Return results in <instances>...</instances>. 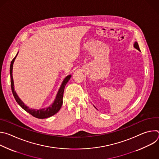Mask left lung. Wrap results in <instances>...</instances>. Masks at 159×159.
Masks as SVG:
<instances>
[{
    "instance_id": "left-lung-1",
    "label": "left lung",
    "mask_w": 159,
    "mask_h": 159,
    "mask_svg": "<svg viewBox=\"0 0 159 159\" xmlns=\"http://www.w3.org/2000/svg\"><path fill=\"white\" fill-rule=\"evenodd\" d=\"M134 47L136 49H137L138 50L140 51V50L139 46V44H138V43H137V42H135V43H134Z\"/></svg>"
}]
</instances>
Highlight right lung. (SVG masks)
Wrapping results in <instances>:
<instances>
[{"label": "right lung", "mask_w": 159, "mask_h": 159, "mask_svg": "<svg viewBox=\"0 0 159 159\" xmlns=\"http://www.w3.org/2000/svg\"><path fill=\"white\" fill-rule=\"evenodd\" d=\"M18 54V53H17ZM13 58V60L11 61V66H10V75H11V89H12V92L13 94V96L16 101V102L19 104V105L25 110L26 112H29L30 115H31L33 116L38 118V119H44V118H47L49 117H51L55 115L57 112H58V111L60 109L61 105L63 104V92H64V89L66 84L68 82L71 77V75H68L64 80L63 81L61 85L58 90V94L56 97V99L55 100L54 102L48 107L46 109H30L28 106H26L22 101L17 96L16 93L15 92L14 89V82H13V78H12V66H13V63L17 55Z\"/></svg>", "instance_id": "add662e5"}]
</instances>
